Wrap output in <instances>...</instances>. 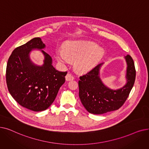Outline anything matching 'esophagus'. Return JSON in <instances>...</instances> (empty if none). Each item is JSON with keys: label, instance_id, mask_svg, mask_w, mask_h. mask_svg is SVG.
<instances>
[{"label": "esophagus", "instance_id": "obj_1", "mask_svg": "<svg viewBox=\"0 0 149 149\" xmlns=\"http://www.w3.org/2000/svg\"><path fill=\"white\" fill-rule=\"evenodd\" d=\"M65 78H66V81H70V80H72L74 79V77L72 74H68L66 75Z\"/></svg>", "mask_w": 149, "mask_h": 149}]
</instances>
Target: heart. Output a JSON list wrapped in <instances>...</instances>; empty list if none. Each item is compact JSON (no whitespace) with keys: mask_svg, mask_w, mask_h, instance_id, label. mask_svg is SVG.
I'll use <instances>...</instances> for the list:
<instances>
[{"mask_svg":"<svg viewBox=\"0 0 149 149\" xmlns=\"http://www.w3.org/2000/svg\"><path fill=\"white\" fill-rule=\"evenodd\" d=\"M103 52L97 45L84 41H72L68 43L63 51L56 52V58L60 63L66 65L69 60L75 61V66L80 71L89 70L102 57Z\"/></svg>","mask_w":149,"mask_h":149,"instance_id":"b5f03b06","label":"heart"}]
</instances>
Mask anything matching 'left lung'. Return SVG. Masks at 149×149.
Listing matches in <instances>:
<instances>
[{"mask_svg": "<svg viewBox=\"0 0 149 149\" xmlns=\"http://www.w3.org/2000/svg\"><path fill=\"white\" fill-rule=\"evenodd\" d=\"M127 63L126 84L116 90L107 88L100 77L103 63L93 68L87 74L80 77L79 97L87 111L93 114H103L118 110L129 97L136 77L134 61L129 55L124 57Z\"/></svg>", "mask_w": 149, "mask_h": 149, "instance_id": "left-lung-1", "label": "left lung"}]
</instances>
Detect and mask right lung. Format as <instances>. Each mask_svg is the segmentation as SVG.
Returning <instances> with one entry per match:
<instances>
[{"instance_id":"add662e5","label":"right lung","mask_w":149,"mask_h":149,"mask_svg":"<svg viewBox=\"0 0 149 149\" xmlns=\"http://www.w3.org/2000/svg\"><path fill=\"white\" fill-rule=\"evenodd\" d=\"M45 48L40 38L31 39L13 51L6 66V81L10 94L20 106L34 112L45 111L52 104L67 74L54 68L51 57L42 50ZM34 49L44 54L42 66L30 58Z\"/></svg>"}]
</instances>
